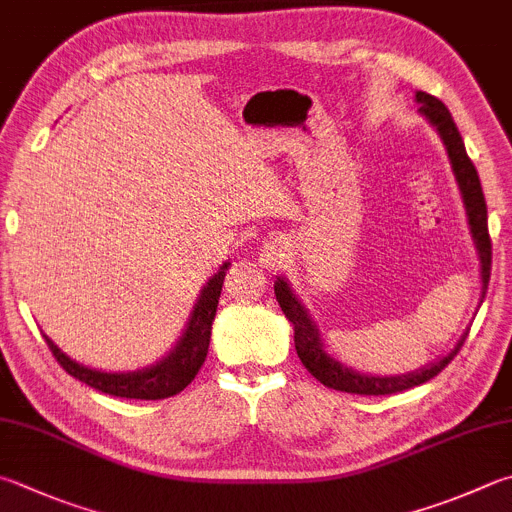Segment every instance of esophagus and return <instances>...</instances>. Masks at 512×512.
<instances>
[{
	"label": "esophagus",
	"instance_id": "obj_1",
	"mask_svg": "<svg viewBox=\"0 0 512 512\" xmlns=\"http://www.w3.org/2000/svg\"><path fill=\"white\" fill-rule=\"evenodd\" d=\"M283 256L285 254H283V247L281 245H278V243H267L263 247V252H260V263L274 267V265L281 263Z\"/></svg>",
	"mask_w": 512,
	"mask_h": 512
}]
</instances>
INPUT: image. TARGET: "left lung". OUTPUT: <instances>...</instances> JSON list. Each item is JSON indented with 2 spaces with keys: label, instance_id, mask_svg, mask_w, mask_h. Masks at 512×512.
Returning a JSON list of instances; mask_svg holds the SVG:
<instances>
[{
  "label": "left lung",
  "instance_id": "left-lung-1",
  "mask_svg": "<svg viewBox=\"0 0 512 512\" xmlns=\"http://www.w3.org/2000/svg\"><path fill=\"white\" fill-rule=\"evenodd\" d=\"M417 102L421 104L419 111L426 115L432 124H435L443 144H446V149H448L452 171H455L461 196H464V202H466L472 238H475L477 249H479L481 281H484V292H481V296H486L488 281H490V263H493V245H490L486 198H484V191H481L477 169H475V165H472V160L468 158L464 140H461L457 124H455V120H452V115L446 109V104L426 91L417 93ZM274 294H276L278 305H281L283 314L294 325V345H296L298 359H301L307 372L316 376L318 381L332 390L363 394V397H381V394H397L403 390H410V388H414V385H421L430 379H435V376L443 368H446L452 359H455L457 352L461 350V345H464V341H466V336H464V339L457 343L455 350H452L448 356H443L441 361L432 363L430 368L421 370V372H412L406 376H385V379H381V376L356 374L352 370L343 368L339 361L330 359V356L323 352V345H321V341H318V332L312 323V318L307 316L305 307L298 303V298L292 294V289H289V285L283 281V278H278L276 281Z\"/></svg>",
  "mask_w": 512,
  "mask_h": 512
}]
</instances>
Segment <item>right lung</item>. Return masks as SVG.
Returning a JSON list of instances; mask_svg holds the SVG:
<instances>
[{
    "instance_id": "right-lung-1",
    "label": "right lung",
    "mask_w": 512,
    "mask_h": 512,
    "mask_svg": "<svg viewBox=\"0 0 512 512\" xmlns=\"http://www.w3.org/2000/svg\"><path fill=\"white\" fill-rule=\"evenodd\" d=\"M227 265L220 267V272L211 278V281L202 289L198 303L191 314V321L185 336H182L176 350H173L165 361L153 365L149 370L142 372H129V374H106L84 368V365L71 361L60 347H57L48 336L44 334V341L48 350L53 352L57 363L69 372L75 379L91 385V388L100 390L111 397L122 399H147L158 401L173 397L187 388L194 381V376L202 368L207 359L209 339H211V321L216 316L220 289H223Z\"/></svg>"
}]
</instances>
